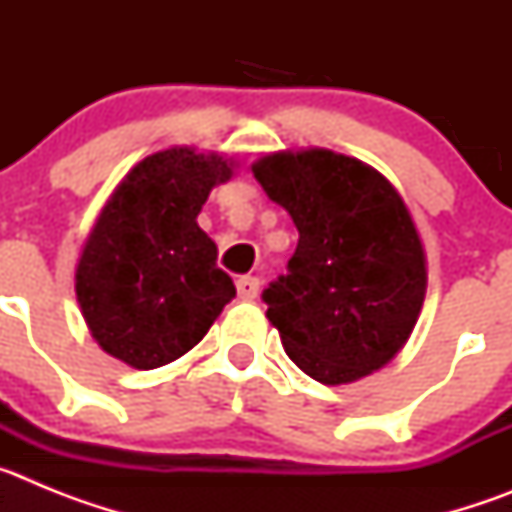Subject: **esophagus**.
Instances as JSON below:
<instances>
[{
  "mask_svg": "<svg viewBox=\"0 0 512 512\" xmlns=\"http://www.w3.org/2000/svg\"><path fill=\"white\" fill-rule=\"evenodd\" d=\"M235 289H238V297L246 302L256 300V295H259V279L256 277H243L235 282Z\"/></svg>",
  "mask_w": 512,
  "mask_h": 512,
  "instance_id": "obj_1",
  "label": "esophagus"
}]
</instances>
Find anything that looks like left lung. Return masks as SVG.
Here are the masks:
<instances>
[{
	"label": "left lung",
	"mask_w": 512,
	"mask_h": 512,
	"mask_svg": "<svg viewBox=\"0 0 512 512\" xmlns=\"http://www.w3.org/2000/svg\"><path fill=\"white\" fill-rule=\"evenodd\" d=\"M295 220L289 274L264 292L287 356L320 384H351L400 354L420 318L428 259L395 184L328 148L264 153L251 164Z\"/></svg>",
	"instance_id": "8db88e82"
}]
</instances>
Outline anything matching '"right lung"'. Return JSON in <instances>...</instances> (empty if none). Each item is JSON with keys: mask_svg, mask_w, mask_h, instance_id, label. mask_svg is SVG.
I'll return each instance as SVG.
<instances>
[{"mask_svg": "<svg viewBox=\"0 0 512 512\" xmlns=\"http://www.w3.org/2000/svg\"><path fill=\"white\" fill-rule=\"evenodd\" d=\"M238 164L171 146L133 166L99 210L74 271L76 302L104 354L133 369L184 356L235 297L197 215Z\"/></svg>", "mask_w": 512, "mask_h": 512, "instance_id": "1", "label": "right lung"}]
</instances>
